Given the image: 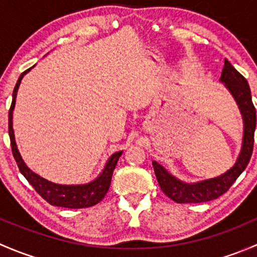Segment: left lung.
<instances>
[{
	"mask_svg": "<svg viewBox=\"0 0 257 257\" xmlns=\"http://www.w3.org/2000/svg\"><path fill=\"white\" fill-rule=\"evenodd\" d=\"M220 82L230 92L239 107L243 120V136L240 154L234 167L230 168L224 174L216 178L205 179L196 183H185L170 174L163 165L153 160L155 177L158 179L160 189L167 196L179 204L185 203H205L214 200L229 190L241 173L245 170L250 162L253 149V134L256 128V109L251 99V90L247 80L225 59Z\"/></svg>",
	"mask_w": 257,
	"mask_h": 257,
	"instance_id": "8db88e82",
	"label": "left lung"
}]
</instances>
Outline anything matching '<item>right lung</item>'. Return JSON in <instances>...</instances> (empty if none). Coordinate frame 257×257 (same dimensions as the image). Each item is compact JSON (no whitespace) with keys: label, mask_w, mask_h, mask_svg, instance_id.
<instances>
[{"label":"right lung","mask_w":257,"mask_h":257,"mask_svg":"<svg viewBox=\"0 0 257 257\" xmlns=\"http://www.w3.org/2000/svg\"><path fill=\"white\" fill-rule=\"evenodd\" d=\"M35 67V66H33ZM27 71L23 72L18 78L16 87L14 89V94H12V104L10 108L9 112V133H10V141H11V148L12 153H14V158L16 160L20 172L22 175L27 179L28 183L35 188V190L45 199L47 203L54 206H62V208H68V209H82V208H89V206L95 205L99 203L107 194L108 189L110 186V181H112L113 170L115 168L116 163H118L119 157L121 155V152L114 153L110 155L109 159L105 163L104 168H103L102 173L98 175L94 180L89 181L87 184H77V185H63V184H56L52 181L47 180V179L40 177L36 174L35 172L30 169L23 162L22 157H21L20 152L16 144V139H15V132L14 125H12V118H14V109L15 104H16V97H17V90L21 84L25 74H27Z\"/></svg>","instance_id":"obj_1"}]
</instances>
